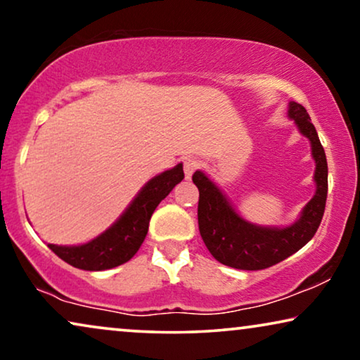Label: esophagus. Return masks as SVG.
I'll return each instance as SVG.
<instances>
[{"mask_svg": "<svg viewBox=\"0 0 360 360\" xmlns=\"http://www.w3.org/2000/svg\"><path fill=\"white\" fill-rule=\"evenodd\" d=\"M196 169H200V160L196 159V157H186L184 162V170H185L186 179H190Z\"/></svg>", "mask_w": 360, "mask_h": 360, "instance_id": "esophagus-1", "label": "esophagus"}]
</instances>
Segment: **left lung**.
Returning <instances> with one entry per match:
<instances>
[{
    "mask_svg": "<svg viewBox=\"0 0 360 360\" xmlns=\"http://www.w3.org/2000/svg\"><path fill=\"white\" fill-rule=\"evenodd\" d=\"M288 115L311 142L316 162V195L304 206L302 218L288 228H259L244 221L203 172L191 180L198 186V226L201 239L218 262L239 270H262L282 262L313 238L321 224L328 196V162L309 115L300 103H290Z\"/></svg>",
    "mask_w": 360,
    "mask_h": 360,
    "instance_id": "left-lung-1",
    "label": "left lung"
}]
</instances>
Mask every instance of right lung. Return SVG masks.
<instances>
[{
    "mask_svg": "<svg viewBox=\"0 0 360 360\" xmlns=\"http://www.w3.org/2000/svg\"><path fill=\"white\" fill-rule=\"evenodd\" d=\"M184 179V167L179 164L154 176L136 196L126 213L91 243L72 248L49 244V248L67 264L82 270H108L127 262L144 243L152 213Z\"/></svg>",
    "mask_w": 360,
    "mask_h": 360,
    "instance_id": "obj_1",
    "label": "right lung"
}]
</instances>
